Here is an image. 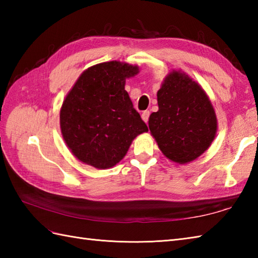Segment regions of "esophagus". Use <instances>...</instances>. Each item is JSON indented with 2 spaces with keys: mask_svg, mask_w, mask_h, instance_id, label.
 <instances>
[{
  "mask_svg": "<svg viewBox=\"0 0 258 258\" xmlns=\"http://www.w3.org/2000/svg\"><path fill=\"white\" fill-rule=\"evenodd\" d=\"M149 117H150V111H144L142 113V118H143L145 123L149 122Z\"/></svg>",
  "mask_w": 258,
  "mask_h": 258,
  "instance_id": "34e87169",
  "label": "esophagus"
}]
</instances>
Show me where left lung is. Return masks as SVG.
Instances as JSON below:
<instances>
[{
  "instance_id": "left-lung-1",
  "label": "left lung",
  "mask_w": 258,
  "mask_h": 258,
  "mask_svg": "<svg viewBox=\"0 0 258 258\" xmlns=\"http://www.w3.org/2000/svg\"><path fill=\"white\" fill-rule=\"evenodd\" d=\"M157 104L149 127L168 160L186 164L211 146L217 131L216 114L204 90L188 75L169 73L157 92Z\"/></svg>"
}]
</instances>
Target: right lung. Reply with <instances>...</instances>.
Instances as JSON below:
<instances>
[{"label": "right lung", "mask_w": 258, "mask_h": 258, "mask_svg": "<svg viewBox=\"0 0 258 258\" xmlns=\"http://www.w3.org/2000/svg\"><path fill=\"white\" fill-rule=\"evenodd\" d=\"M139 68L117 61L84 71L59 112L63 139L73 155L98 169L113 167L127 153L146 124L125 91L126 79Z\"/></svg>", "instance_id": "obj_1"}]
</instances>
